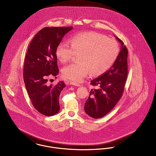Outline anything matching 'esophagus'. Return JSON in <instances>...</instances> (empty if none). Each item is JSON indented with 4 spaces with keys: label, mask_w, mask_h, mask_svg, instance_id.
I'll use <instances>...</instances> for the list:
<instances>
[{
    "label": "esophagus",
    "mask_w": 156,
    "mask_h": 156,
    "mask_svg": "<svg viewBox=\"0 0 156 156\" xmlns=\"http://www.w3.org/2000/svg\"><path fill=\"white\" fill-rule=\"evenodd\" d=\"M70 84L72 85H74V86H77V87H80V86H81L80 84H79V83H75V82H73V81L70 82Z\"/></svg>",
    "instance_id": "34e87169"
}]
</instances>
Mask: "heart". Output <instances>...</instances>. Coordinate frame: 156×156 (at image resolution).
<instances>
[{
    "mask_svg": "<svg viewBox=\"0 0 156 156\" xmlns=\"http://www.w3.org/2000/svg\"><path fill=\"white\" fill-rule=\"evenodd\" d=\"M59 43L56 55L62 62L69 61L75 54H79L78 61L64 67V77L80 82L89 73L99 75L107 71L115 61L119 49L117 42L95 32L76 34L71 39Z\"/></svg>",
    "mask_w": 156,
    "mask_h": 156,
    "instance_id": "obj_1",
    "label": "heart"
}]
</instances>
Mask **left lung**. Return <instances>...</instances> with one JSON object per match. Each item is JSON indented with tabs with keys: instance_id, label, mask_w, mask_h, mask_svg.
<instances>
[{
	"instance_id": "8db88e82",
	"label": "left lung",
	"mask_w": 156,
	"mask_h": 156,
	"mask_svg": "<svg viewBox=\"0 0 156 156\" xmlns=\"http://www.w3.org/2000/svg\"><path fill=\"white\" fill-rule=\"evenodd\" d=\"M115 37L121 45V51L110 69L91 81V84L98 88L91 89L85 103V112L94 119L107 114L119 101L124 90L128 73V51L123 42Z\"/></svg>"
}]
</instances>
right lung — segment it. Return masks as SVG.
Instances as JSON below:
<instances>
[{
    "label": "right lung",
    "mask_w": 156,
    "mask_h": 156,
    "mask_svg": "<svg viewBox=\"0 0 156 156\" xmlns=\"http://www.w3.org/2000/svg\"><path fill=\"white\" fill-rule=\"evenodd\" d=\"M72 29V27L43 28L28 47L23 68L24 83L34 107L46 116L55 115L60 109L59 95L66 85L63 81L54 87L48 85L47 78L59 73L56 49Z\"/></svg>",
    "instance_id": "right-lung-1"
}]
</instances>
